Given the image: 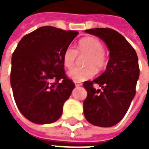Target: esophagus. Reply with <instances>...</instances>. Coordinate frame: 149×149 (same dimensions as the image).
<instances>
[{
  "instance_id": "obj_1",
  "label": "esophagus",
  "mask_w": 149,
  "mask_h": 149,
  "mask_svg": "<svg viewBox=\"0 0 149 149\" xmlns=\"http://www.w3.org/2000/svg\"><path fill=\"white\" fill-rule=\"evenodd\" d=\"M74 84L75 85H76V87H79V86H81V85H82L81 83H79L77 81H74Z\"/></svg>"
}]
</instances>
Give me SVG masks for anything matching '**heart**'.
<instances>
[{
  "label": "heart",
  "instance_id": "obj_1",
  "mask_svg": "<svg viewBox=\"0 0 149 149\" xmlns=\"http://www.w3.org/2000/svg\"><path fill=\"white\" fill-rule=\"evenodd\" d=\"M79 55H86L84 59V68H74L68 72V77L77 82L90 79L97 71H101L107 65V56L102 42L96 37H88L81 39L78 43L77 50L68 45L63 52V63L66 68L74 65Z\"/></svg>",
  "mask_w": 149,
  "mask_h": 149
}]
</instances>
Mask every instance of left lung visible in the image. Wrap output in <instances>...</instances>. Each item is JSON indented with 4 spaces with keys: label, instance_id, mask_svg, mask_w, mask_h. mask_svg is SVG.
Segmentation results:
<instances>
[{
    "label": "left lung",
    "instance_id": "obj_1",
    "mask_svg": "<svg viewBox=\"0 0 149 149\" xmlns=\"http://www.w3.org/2000/svg\"><path fill=\"white\" fill-rule=\"evenodd\" d=\"M103 40L109 50L106 70L92 81L84 82L87 97L83 103L88 121L99 127H112L125 116L136 94L140 76L135 49L118 32L104 28L85 30ZM97 84L102 91L96 90Z\"/></svg>",
    "mask_w": 149,
    "mask_h": 149
}]
</instances>
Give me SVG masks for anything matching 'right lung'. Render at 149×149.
Instances as JSON below:
<instances>
[{
  "label": "right lung",
  "instance_id": "1",
  "mask_svg": "<svg viewBox=\"0 0 149 149\" xmlns=\"http://www.w3.org/2000/svg\"><path fill=\"white\" fill-rule=\"evenodd\" d=\"M77 35V31L45 26L18 43L12 56L10 83L18 109L31 122L45 125L61 117L75 88L65 75L62 56Z\"/></svg>",
  "mask_w": 149,
  "mask_h": 149
}]
</instances>
